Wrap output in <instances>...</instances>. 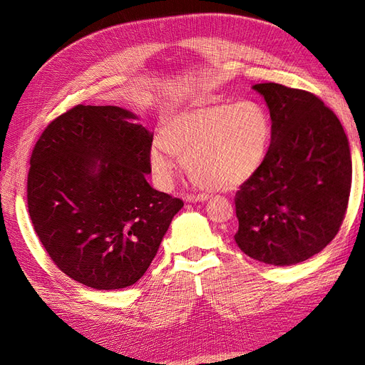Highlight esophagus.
<instances>
[{
    "label": "esophagus",
    "instance_id": "1",
    "mask_svg": "<svg viewBox=\"0 0 365 365\" xmlns=\"http://www.w3.org/2000/svg\"><path fill=\"white\" fill-rule=\"evenodd\" d=\"M207 200H208V197H207L205 195H197V196L189 195V196L184 197L185 202H204V201H207Z\"/></svg>",
    "mask_w": 365,
    "mask_h": 365
}]
</instances>
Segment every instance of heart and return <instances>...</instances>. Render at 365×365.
<instances>
[{"label": "heart", "instance_id": "1", "mask_svg": "<svg viewBox=\"0 0 365 365\" xmlns=\"http://www.w3.org/2000/svg\"><path fill=\"white\" fill-rule=\"evenodd\" d=\"M271 118L260 103L193 102L163 118L161 140L149 164L161 187H170L178 158L190 180L207 192H227L248 181L267 157Z\"/></svg>", "mask_w": 365, "mask_h": 365}]
</instances>
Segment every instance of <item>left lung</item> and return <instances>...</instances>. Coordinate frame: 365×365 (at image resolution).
I'll list each match as a JSON object with an SVG mask.
<instances>
[{
  "instance_id": "8db88e82",
  "label": "left lung",
  "mask_w": 365,
  "mask_h": 365,
  "mask_svg": "<svg viewBox=\"0 0 365 365\" xmlns=\"http://www.w3.org/2000/svg\"><path fill=\"white\" fill-rule=\"evenodd\" d=\"M267 102L272 135L257 172L236 193L237 247L274 267L304 262L334 240L351 185L349 140L319 98L279 83L252 86Z\"/></svg>"
}]
</instances>
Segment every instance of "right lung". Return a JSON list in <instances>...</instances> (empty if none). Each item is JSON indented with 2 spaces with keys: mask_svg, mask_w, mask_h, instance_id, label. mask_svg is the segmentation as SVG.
<instances>
[{
  "mask_svg": "<svg viewBox=\"0 0 365 365\" xmlns=\"http://www.w3.org/2000/svg\"><path fill=\"white\" fill-rule=\"evenodd\" d=\"M137 120L118 106L77 105L30 158L33 228L62 272L97 291L138 282L184 205L146 181L153 134Z\"/></svg>",
  "mask_w": 365,
  "mask_h": 365,
  "instance_id": "obj_1",
  "label": "right lung"
}]
</instances>
